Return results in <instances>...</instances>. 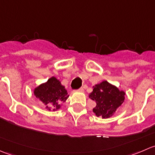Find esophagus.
<instances>
[{"label": "esophagus", "mask_w": 155, "mask_h": 155, "mask_svg": "<svg viewBox=\"0 0 155 155\" xmlns=\"http://www.w3.org/2000/svg\"><path fill=\"white\" fill-rule=\"evenodd\" d=\"M78 91H80V92H83L84 91V88L83 87H80V88L78 89Z\"/></svg>", "instance_id": "obj_1"}]
</instances>
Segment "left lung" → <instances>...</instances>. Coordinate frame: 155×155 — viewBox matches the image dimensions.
Segmentation results:
<instances>
[{"label": "left lung", "mask_w": 155, "mask_h": 155, "mask_svg": "<svg viewBox=\"0 0 155 155\" xmlns=\"http://www.w3.org/2000/svg\"><path fill=\"white\" fill-rule=\"evenodd\" d=\"M124 91H119L107 81L96 85L89 94V97L96 103L93 112L97 117L109 118L124 102Z\"/></svg>", "instance_id": "8db88e82"}]
</instances>
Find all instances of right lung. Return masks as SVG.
Wrapping results in <instances>:
<instances>
[{"instance_id":"1","label":"right lung","mask_w":155,"mask_h":155,"mask_svg":"<svg viewBox=\"0 0 155 155\" xmlns=\"http://www.w3.org/2000/svg\"><path fill=\"white\" fill-rule=\"evenodd\" d=\"M34 95L43 103L48 110L60 109L61 103L68 99L69 95L64 86L56 78L51 77L46 82L34 89Z\"/></svg>"}]
</instances>
